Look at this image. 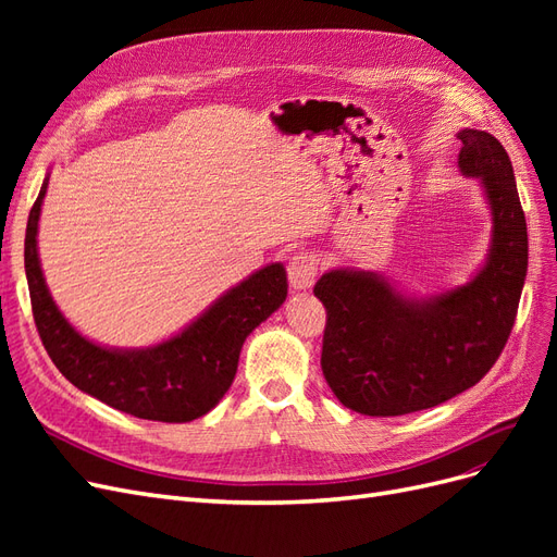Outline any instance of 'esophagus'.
I'll return each mask as SVG.
<instances>
[{"label": "esophagus", "instance_id": "1", "mask_svg": "<svg viewBox=\"0 0 557 557\" xmlns=\"http://www.w3.org/2000/svg\"><path fill=\"white\" fill-rule=\"evenodd\" d=\"M318 258L313 252H299L290 262H288V281H290V288L301 293V290H309L311 285L315 283L318 276Z\"/></svg>", "mask_w": 557, "mask_h": 557}]
</instances>
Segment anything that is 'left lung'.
<instances>
[{
  "mask_svg": "<svg viewBox=\"0 0 557 557\" xmlns=\"http://www.w3.org/2000/svg\"><path fill=\"white\" fill-rule=\"evenodd\" d=\"M458 166L479 181L491 244L465 283L404 293L381 272L334 267L313 295L327 309L320 367L334 397L362 416L436 407L476 385L507 344L528 276V225L513 166L483 129H460Z\"/></svg>",
  "mask_w": 557,
  "mask_h": 557,
  "instance_id": "left-lung-1",
  "label": "left lung"
}]
</instances>
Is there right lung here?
Masks as SVG:
<instances>
[{
	"label": "right lung",
	"instance_id": "add662e5",
	"mask_svg": "<svg viewBox=\"0 0 557 557\" xmlns=\"http://www.w3.org/2000/svg\"><path fill=\"white\" fill-rule=\"evenodd\" d=\"M46 174L27 218L25 274L41 342L62 376L109 407L160 423H190L209 413L237 374L246 336L288 297L281 262L232 285L188 325L144 348L104 346L81 334L50 295L39 260V218Z\"/></svg>",
	"mask_w": 557,
	"mask_h": 557
}]
</instances>
